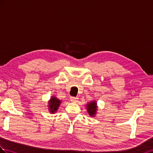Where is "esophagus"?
<instances>
[{
    "instance_id": "obj_1",
    "label": "esophagus",
    "mask_w": 153,
    "mask_h": 153,
    "mask_svg": "<svg viewBox=\"0 0 153 153\" xmlns=\"http://www.w3.org/2000/svg\"><path fill=\"white\" fill-rule=\"evenodd\" d=\"M70 100L72 101V102H77L78 100V98L77 97H70Z\"/></svg>"
}]
</instances>
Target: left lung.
<instances>
[{
	"mask_svg": "<svg viewBox=\"0 0 153 153\" xmlns=\"http://www.w3.org/2000/svg\"><path fill=\"white\" fill-rule=\"evenodd\" d=\"M86 107H87L88 115H89L91 117H94L95 115L97 114V111L98 109L97 101L93 100L88 102L87 104Z\"/></svg>",
	"mask_w": 153,
	"mask_h": 153,
	"instance_id": "left-lung-1",
	"label": "left lung"
}]
</instances>
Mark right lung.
<instances>
[{
	"mask_svg": "<svg viewBox=\"0 0 153 153\" xmlns=\"http://www.w3.org/2000/svg\"><path fill=\"white\" fill-rule=\"evenodd\" d=\"M61 101L55 97H52L50 100L48 102V109L51 113H55L60 106Z\"/></svg>",
	"mask_w": 153,
	"mask_h": 153,
	"instance_id": "add662e5",
	"label": "right lung"
}]
</instances>
